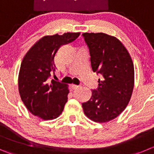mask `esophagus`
I'll list each match as a JSON object with an SVG mask.
<instances>
[{
    "mask_svg": "<svg viewBox=\"0 0 154 154\" xmlns=\"http://www.w3.org/2000/svg\"><path fill=\"white\" fill-rule=\"evenodd\" d=\"M70 87L73 89V90H76V89H77L78 87H80V86L78 85H74V84H72V85H70Z\"/></svg>",
    "mask_w": 154,
    "mask_h": 154,
    "instance_id": "1",
    "label": "esophagus"
}]
</instances>
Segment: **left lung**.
I'll list each match as a JSON object with an SVG mask.
<instances>
[{
	"label": "left lung",
	"instance_id": "1",
	"mask_svg": "<svg viewBox=\"0 0 154 154\" xmlns=\"http://www.w3.org/2000/svg\"><path fill=\"white\" fill-rule=\"evenodd\" d=\"M89 48L90 65L100 75L99 86L90 100L82 103L84 114L96 122H107L124 111L134 89L131 57L118 38L107 34H82Z\"/></svg>",
	"mask_w": 154,
	"mask_h": 154
}]
</instances>
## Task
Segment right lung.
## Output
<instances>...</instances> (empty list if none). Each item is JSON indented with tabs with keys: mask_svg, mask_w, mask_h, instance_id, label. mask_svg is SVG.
Segmentation results:
<instances>
[{
	"mask_svg": "<svg viewBox=\"0 0 154 154\" xmlns=\"http://www.w3.org/2000/svg\"><path fill=\"white\" fill-rule=\"evenodd\" d=\"M79 35L80 32H67L44 36L23 57L19 74V92L27 109L34 116L51 120L62 112L69 93L67 84L48 79L54 71L56 52Z\"/></svg>",
	"mask_w": 154,
	"mask_h": 154,
	"instance_id": "obj_1",
	"label": "right lung"
}]
</instances>
